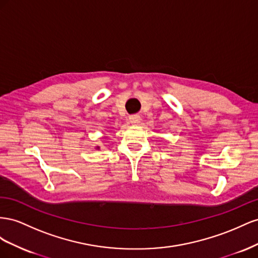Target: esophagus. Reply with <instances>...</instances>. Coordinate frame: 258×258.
Wrapping results in <instances>:
<instances>
[{
  "mask_svg": "<svg viewBox=\"0 0 258 258\" xmlns=\"http://www.w3.org/2000/svg\"><path fill=\"white\" fill-rule=\"evenodd\" d=\"M141 116H139L138 114H133V115H130L128 117V122L132 124V125H137L139 122H141Z\"/></svg>",
  "mask_w": 258,
  "mask_h": 258,
  "instance_id": "esophagus-1",
  "label": "esophagus"
}]
</instances>
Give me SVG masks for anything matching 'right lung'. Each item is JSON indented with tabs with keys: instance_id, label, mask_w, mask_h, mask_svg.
I'll use <instances>...</instances> for the list:
<instances>
[{
	"instance_id": "add662e5",
	"label": "right lung",
	"mask_w": 258,
	"mask_h": 258,
	"mask_svg": "<svg viewBox=\"0 0 258 258\" xmlns=\"http://www.w3.org/2000/svg\"><path fill=\"white\" fill-rule=\"evenodd\" d=\"M96 149H99V147H96Z\"/></svg>"
}]
</instances>
